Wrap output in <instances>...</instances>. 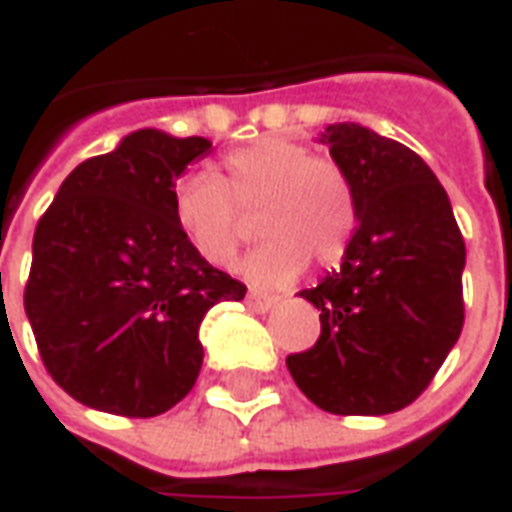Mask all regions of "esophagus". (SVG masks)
I'll return each mask as SVG.
<instances>
[{
  "instance_id": "obj_1",
  "label": "esophagus",
  "mask_w": 512,
  "mask_h": 512,
  "mask_svg": "<svg viewBox=\"0 0 512 512\" xmlns=\"http://www.w3.org/2000/svg\"><path fill=\"white\" fill-rule=\"evenodd\" d=\"M277 296H268V293H260V290H249V296H246V304H249V310L255 312H268L277 307Z\"/></svg>"
}]
</instances>
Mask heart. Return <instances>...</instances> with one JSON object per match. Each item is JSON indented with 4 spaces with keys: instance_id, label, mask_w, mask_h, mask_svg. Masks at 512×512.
Returning <instances> with one entry per match:
<instances>
[{
    "instance_id": "b5f03b06",
    "label": "heart",
    "mask_w": 512,
    "mask_h": 512,
    "mask_svg": "<svg viewBox=\"0 0 512 512\" xmlns=\"http://www.w3.org/2000/svg\"><path fill=\"white\" fill-rule=\"evenodd\" d=\"M224 180L191 169L172 189V216L197 255L230 266L241 246V211L263 202L257 235L241 263L255 285H290L315 260L332 266L356 233V194L345 169L285 136H263L224 156Z\"/></svg>"
}]
</instances>
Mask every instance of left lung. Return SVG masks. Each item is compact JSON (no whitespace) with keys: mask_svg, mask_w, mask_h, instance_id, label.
I'll return each mask as SVG.
<instances>
[{"mask_svg":"<svg viewBox=\"0 0 512 512\" xmlns=\"http://www.w3.org/2000/svg\"><path fill=\"white\" fill-rule=\"evenodd\" d=\"M318 142L351 178L356 233L340 268L299 293L321 310V337L288 370L323 411L381 417L414 403L461 337L466 246L414 150L359 123Z\"/></svg>","mask_w":512,"mask_h":512,"instance_id":"obj_1","label":"left lung"}]
</instances>
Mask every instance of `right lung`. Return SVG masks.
Listing matches in <instances>:
<instances>
[{"label": "right lung", "instance_id": "right-lung-1", "mask_svg": "<svg viewBox=\"0 0 512 512\" xmlns=\"http://www.w3.org/2000/svg\"><path fill=\"white\" fill-rule=\"evenodd\" d=\"M205 136L139 128L62 180L32 238L24 310L51 378L79 403L156 417L189 395L200 323L246 288L213 268L172 216Z\"/></svg>", "mask_w": 512, "mask_h": 512}]
</instances>
